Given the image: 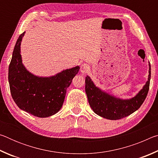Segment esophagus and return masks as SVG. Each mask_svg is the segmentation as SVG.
Returning <instances> with one entry per match:
<instances>
[{"mask_svg": "<svg viewBox=\"0 0 158 158\" xmlns=\"http://www.w3.org/2000/svg\"><path fill=\"white\" fill-rule=\"evenodd\" d=\"M89 66L85 63L83 64V65H81V67H80V71H81V73L83 74L86 73L89 70Z\"/></svg>", "mask_w": 158, "mask_h": 158, "instance_id": "1", "label": "esophagus"}]
</instances>
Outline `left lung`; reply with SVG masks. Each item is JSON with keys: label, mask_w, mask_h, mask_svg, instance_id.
Instances as JSON below:
<instances>
[{"label": "left lung", "mask_w": 158, "mask_h": 158, "mask_svg": "<svg viewBox=\"0 0 158 158\" xmlns=\"http://www.w3.org/2000/svg\"><path fill=\"white\" fill-rule=\"evenodd\" d=\"M148 81L138 94L130 100H121L101 90L89 76L85 79V90L90 106L96 114L109 120H118L128 116L140 107L148 94L151 80L149 65Z\"/></svg>", "instance_id": "left-lung-1"}]
</instances>
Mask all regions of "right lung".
<instances>
[{"mask_svg": "<svg viewBox=\"0 0 158 158\" xmlns=\"http://www.w3.org/2000/svg\"><path fill=\"white\" fill-rule=\"evenodd\" d=\"M25 32L17 40L8 71L12 97L19 109L35 116L45 118L56 114L62 107L67 89L78 73L79 67L68 69L49 77H40L25 68L20 45Z\"/></svg>", "mask_w": 158, "mask_h": 158, "instance_id": "add662e5", "label": "right lung"}]
</instances>
